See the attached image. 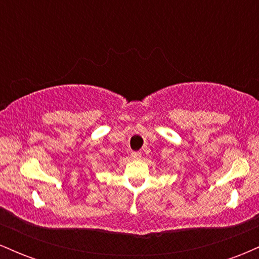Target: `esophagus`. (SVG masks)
<instances>
[{
    "instance_id": "34e87169",
    "label": "esophagus",
    "mask_w": 259,
    "mask_h": 259,
    "mask_svg": "<svg viewBox=\"0 0 259 259\" xmlns=\"http://www.w3.org/2000/svg\"><path fill=\"white\" fill-rule=\"evenodd\" d=\"M132 157L134 159H140L141 158V152H133Z\"/></svg>"
}]
</instances>
